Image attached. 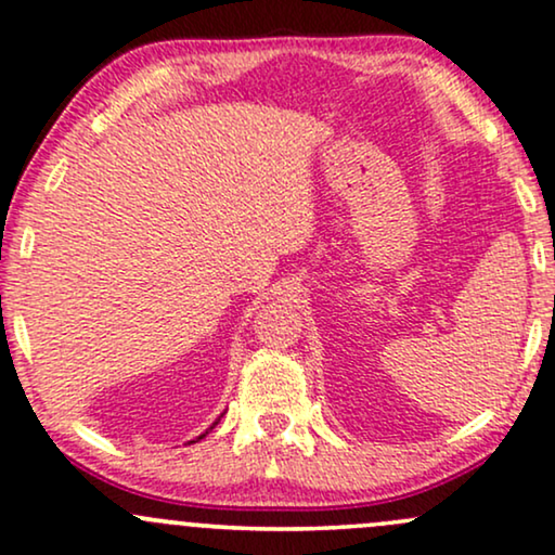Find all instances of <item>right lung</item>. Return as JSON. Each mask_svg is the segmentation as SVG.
<instances>
[{
  "instance_id": "1",
  "label": "right lung",
  "mask_w": 555,
  "mask_h": 555,
  "mask_svg": "<svg viewBox=\"0 0 555 555\" xmlns=\"http://www.w3.org/2000/svg\"><path fill=\"white\" fill-rule=\"evenodd\" d=\"M212 427H215V425H212Z\"/></svg>"
}]
</instances>
